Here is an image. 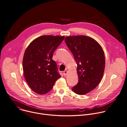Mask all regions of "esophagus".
<instances>
[{
  "mask_svg": "<svg viewBox=\"0 0 127 127\" xmlns=\"http://www.w3.org/2000/svg\"><path fill=\"white\" fill-rule=\"evenodd\" d=\"M67 73H68V71H67V70H65V71H63V74L64 76H66V75L67 74Z\"/></svg>",
  "mask_w": 127,
  "mask_h": 127,
  "instance_id": "esophagus-1",
  "label": "esophagus"
}]
</instances>
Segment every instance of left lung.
<instances>
[{"mask_svg":"<svg viewBox=\"0 0 127 127\" xmlns=\"http://www.w3.org/2000/svg\"><path fill=\"white\" fill-rule=\"evenodd\" d=\"M64 40L77 64L79 80L72 90L78 95L86 94L102 79L105 67L104 51L95 40L88 36H68Z\"/></svg>","mask_w":127,"mask_h":127,"instance_id":"8db88e82","label":"left lung"}]
</instances>
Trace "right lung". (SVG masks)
<instances>
[{
	"label": "right lung",
	"mask_w": 127,
	"mask_h": 127,
	"mask_svg": "<svg viewBox=\"0 0 127 127\" xmlns=\"http://www.w3.org/2000/svg\"><path fill=\"white\" fill-rule=\"evenodd\" d=\"M64 38L41 36L34 40L25 51L22 62L24 77L30 88L38 94L47 93L61 77L52 57Z\"/></svg>",
	"instance_id": "right-lung-1"
}]
</instances>
